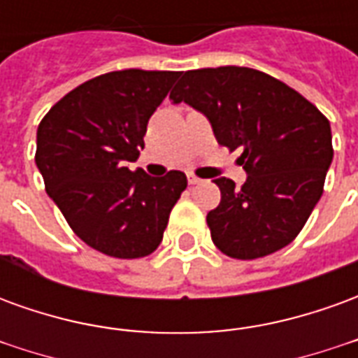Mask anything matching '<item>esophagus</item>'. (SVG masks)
I'll return each instance as SVG.
<instances>
[{
  "instance_id": "34e87169",
  "label": "esophagus",
  "mask_w": 358,
  "mask_h": 358,
  "mask_svg": "<svg viewBox=\"0 0 358 358\" xmlns=\"http://www.w3.org/2000/svg\"><path fill=\"white\" fill-rule=\"evenodd\" d=\"M199 182H201V178H197L195 174H187V184L194 186V184H199Z\"/></svg>"
}]
</instances>
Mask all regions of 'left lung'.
<instances>
[{"mask_svg":"<svg viewBox=\"0 0 358 358\" xmlns=\"http://www.w3.org/2000/svg\"><path fill=\"white\" fill-rule=\"evenodd\" d=\"M171 99L209 118L220 145L241 149L245 184L238 189L230 178L215 180L220 203L207 215L213 243L241 261L292 243L334 159L328 118L287 84L248 66L186 71Z\"/></svg>","mask_w":358,"mask_h":358,"instance_id":"left-lung-1","label":"left lung"}]
</instances>
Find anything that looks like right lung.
<instances>
[{"mask_svg": "<svg viewBox=\"0 0 358 358\" xmlns=\"http://www.w3.org/2000/svg\"><path fill=\"white\" fill-rule=\"evenodd\" d=\"M174 71H115L57 101L36 134V166L69 226L95 251L117 259L151 255L186 189V174L130 171Z\"/></svg>", "mask_w": 358, "mask_h": 358, "instance_id": "obj_1", "label": "right lung"}]
</instances>
